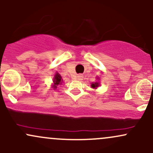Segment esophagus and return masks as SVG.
<instances>
[{"instance_id": "obj_1", "label": "esophagus", "mask_w": 153, "mask_h": 153, "mask_svg": "<svg viewBox=\"0 0 153 153\" xmlns=\"http://www.w3.org/2000/svg\"><path fill=\"white\" fill-rule=\"evenodd\" d=\"M82 78H83V76L82 75H78L76 77V79L78 80H82Z\"/></svg>"}]
</instances>
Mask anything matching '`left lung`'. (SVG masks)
Returning <instances> with one entry per match:
<instances>
[{
    "instance_id": "obj_1",
    "label": "left lung",
    "mask_w": 153,
    "mask_h": 153,
    "mask_svg": "<svg viewBox=\"0 0 153 153\" xmlns=\"http://www.w3.org/2000/svg\"><path fill=\"white\" fill-rule=\"evenodd\" d=\"M99 82H95V83H93V84H91V87L92 88H97L98 86H99Z\"/></svg>"
}]
</instances>
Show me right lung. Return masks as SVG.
<instances>
[{
    "instance_id": "1",
    "label": "right lung",
    "mask_w": 153,
    "mask_h": 153,
    "mask_svg": "<svg viewBox=\"0 0 153 153\" xmlns=\"http://www.w3.org/2000/svg\"><path fill=\"white\" fill-rule=\"evenodd\" d=\"M62 81V77L60 76V75H59V73H56L55 75H54V78L53 79V82H54L53 88H54V89H55L56 88H57V85H59V84H61Z\"/></svg>"
}]
</instances>
